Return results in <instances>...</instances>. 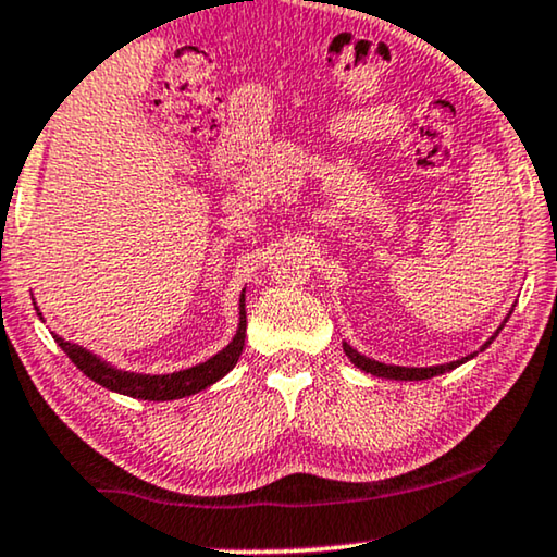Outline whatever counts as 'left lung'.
Listing matches in <instances>:
<instances>
[{
    "instance_id": "left-lung-1",
    "label": "left lung",
    "mask_w": 557,
    "mask_h": 557,
    "mask_svg": "<svg viewBox=\"0 0 557 557\" xmlns=\"http://www.w3.org/2000/svg\"><path fill=\"white\" fill-rule=\"evenodd\" d=\"M509 314H512V311H509ZM509 314H507V319H509ZM507 319H505V322H507ZM505 322H502L499 330L494 332L492 337L484 342L482 349H486V347L492 345L494 337H497V334L502 332V326H505ZM342 349H345V355L349 357V362H352L355 368H360L362 372H370V375H375V377H387V380H429V377L444 375V372L459 368V364L469 362L471 357L476 355V352L474 355H467V357H461V360H454V362H446V364H431V368H403V364H385V362L372 360V357H364V355L357 352L355 347H349L347 342H342Z\"/></svg>"
}]
</instances>
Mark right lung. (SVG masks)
Listing matches in <instances>:
<instances>
[{
  "label": "right lung",
  "mask_w": 557,
  "mask_h": 557,
  "mask_svg": "<svg viewBox=\"0 0 557 557\" xmlns=\"http://www.w3.org/2000/svg\"><path fill=\"white\" fill-rule=\"evenodd\" d=\"M238 309L240 311L235 337L227 342L218 355H212L210 360L193 364V368L187 370L166 372V375H144V372L119 370L113 368L111 362H106L98 355L90 352V349L73 345V342L58 337V334H52V339H55L58 347L71 357V362L83 372V375H88L94 383L106 387V391L128 395V398L139 400H177L205 391V387L218 383L220 377H225L227 372L235 368V362H238V357L243 352V345H246V288H243L240 294ZM37 317L42 319L40 309H37Z\"/></svg>",
  "instance_id": "add662e5"
}]
</instances>
